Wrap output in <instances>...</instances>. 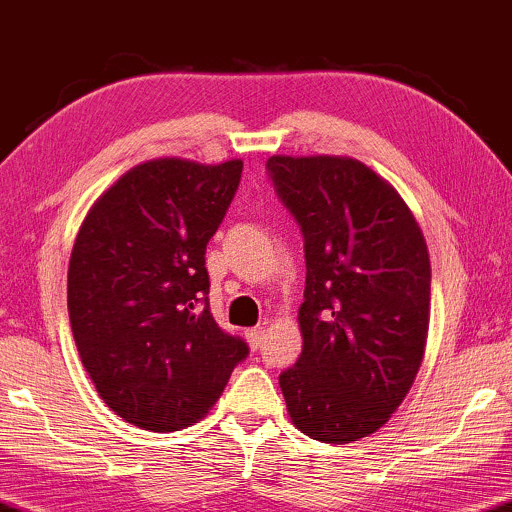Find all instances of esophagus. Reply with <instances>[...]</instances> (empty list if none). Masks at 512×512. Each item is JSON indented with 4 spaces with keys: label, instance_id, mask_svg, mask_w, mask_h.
Masks as SVG:
<instances>
[{
    "label": "esophagus",
    "instance_id": "esophagus-1",
    "mask_svg": "<svg viewBox=\"0 0 512 512\" xmlns=\"http://www.w3.org/2000/svg\"><path fill=\"white\" fill-rule=\"evenodd\" d=\"M246 338H248V345L253 350L262 348V341H264V329L262 327H255V329H248L246 331Z\"/></svg>",
    "mask_w": 512,
    "mask_h": 512
}]
</instances>
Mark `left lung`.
<instances>
[{
    "label": "left lung",
    "mask_w": 512,
    "mask_h": 512,
    "mask_svg": "<svg viewBox=\"0 0 512 512\" xmlns=\"http://www.w3.org/2000/svg\"><path fill=\"white\" fill-rule=\"evenodd\" d=\"M304 234V350L278 383L301 434L343 445L383 427L420 369L431 266L399 192L350 157L266 162Z\"/></svg>",
    "instance_id": "8db88e82"
}]
</instances>
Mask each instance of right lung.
<instances>
[{
    "mask_svg": "<svg viewBox=\"0 0 512 512\" xmlns=\"http://www.w3.org/2000/svg\"><path fill=\"white\" fill-rule=\"evenodd\" d=\"M241 171V160L139 164L78 229L67 276L78 355L106 406L141 429L197 422L248 357L213 320L204 257Z\"/></svg>",
    "mask_w": 512,
    "mask_h": 512,
    "instance_id": "right-lung-1",
    "label": "right lung"
}]
</instances>
